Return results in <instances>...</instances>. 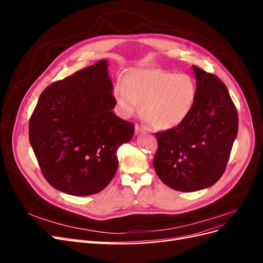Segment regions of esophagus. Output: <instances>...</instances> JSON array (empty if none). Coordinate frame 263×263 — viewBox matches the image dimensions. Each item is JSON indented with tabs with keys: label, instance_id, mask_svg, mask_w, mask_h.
<instances>
[{
	"label": "esophagus",
	"instance_id": "esophagus-1",
	"mask_svg": "<svg viewBox=\"0 0 263 263\" xmlns=\"http://www.w3.org/2000/svg\"><path fill=\"white\" fill-rule=\"evenodd\" d=\"M135 132H136V134L146 133V132H147V128H146L145 126H140L139 124H136V125H135Z\"/></svg>",
	"mask_w": 263,
	"mask_h": 263
}]
</instances>
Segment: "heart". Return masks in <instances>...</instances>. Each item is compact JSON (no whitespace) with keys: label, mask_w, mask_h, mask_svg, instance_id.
I'll return each instance as SVG.
<instances>
[{"label":"heart","mask_w":263,"mask_h":263,"mask_svg":"<svg viewBox=\"0 0 263 263\" xmlns=\"http://www.w3.org/2000/svg\"><path fill=\"white\" fill-rule=\"evenodd\" d=\"M195 81L184 73L160 69H138L127 72L114 86V98L122 115L142 113L160 129L177 127L192 112L196 100Z\"/></svg>","instance_id":"heart-1"}]
</instances>
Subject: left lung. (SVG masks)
I'll return each instance as SVG.
<instances>
[{
    "instance_id": "left-lung-1",
    "label": "left lung",
    "mask_w": 263,
    "mask_h": 263,
    "mask_svg": "<svg viewBox=\"0 0 263 263\" xmlns=\"http://www.w3.org/2000/svg\"><path fill=\"white\" fill-rule=\"evenodd\" d=\"M196 100L177 127L156 133L154 168L165 185L182 192L210 187L225 172L238 133V113L220 79L193 66Z\"/></svg>"
}]
</instances>
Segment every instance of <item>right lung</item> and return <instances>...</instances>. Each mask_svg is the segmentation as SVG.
<instances>
[{"mask_svg": "<svg viewBox=\"0 0 263 263\" xmlns=\"http://www.w3.org/2000/svg\"><path fill=\"white\" fill-rule=\"evenodd\" d=\"M107 61L47 86L29 118V141L44 178L76 196L97 194L117 171V149L135 125L117 117Z\"/></svg>", "mask_w": 263, "mask_h": 263, "instance_id": "1", "label": "right lung"}]
</instances>
